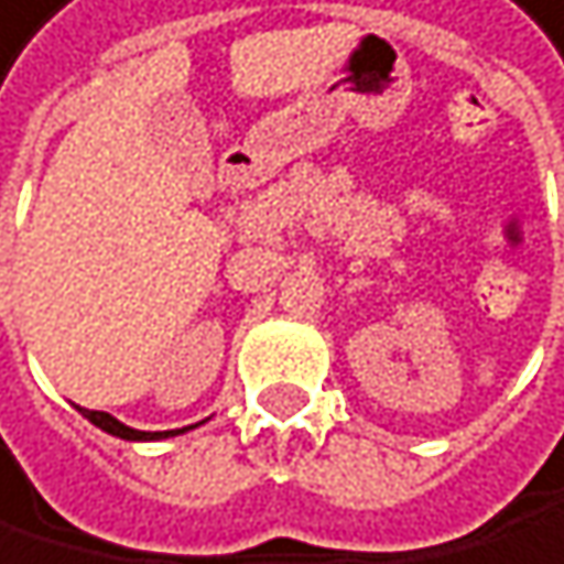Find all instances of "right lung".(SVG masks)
Returning <instances> with one entry per match:
<instances>
[{"mask_svg": "<svg viewBox=\"0 0 564 564\" xmlns=\"http://www.w3.org/2000/svg\"><path fill=\"white\" fill-rule=\"evenodd\" d=\"M78 413L88 420V424H96L99 431H106V434H112V437H120V441H164V437H178V434L192 431V427H178V431H133V427L123 424V420L109 416V413H102V410H85V406H78Z\"/></svg>", "mask_w": 564, "mask_h": 564, "instance_id": "add662e5", "label": "right lung"}]
</instances>
